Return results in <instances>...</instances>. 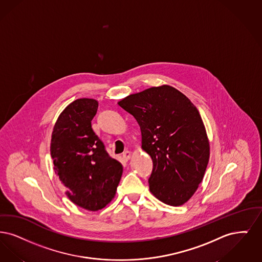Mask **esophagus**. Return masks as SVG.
<instances>
[{
	"label": "esophagus",
	"mask_w": 262,
	"mask_h": 262,
	"mask_svg": "<svg viewBox=\"0 0 262 262\" xmlns=\"http://www.w3.org/2000/svg\"><path fill=\"white\" fill-rule=\"evenodd\" d=\"M130 158H131V152L130 151H128V150H126L125 152H123V155H122V159L125 160V161H128V160H130Z\"/></svg>",
	"instance_id": "esophagus-1"
}]
</instances>
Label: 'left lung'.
I'll list each match as a JSON object with an SVG mask.
<instances>
[{
  "mask_svg": "<svg viewBox=\"0 0 262 262\" xmlns=\"http://www.w3.org/2000/svg\"><path fill=\"white\" fill-rule=\"evenodd\" d=\"M118 104L135 117L142 148L152 160L149 191L166 205L187 203L203 181L209 160V142L196 107L168 85L132 94Z\"/></svg>",
  "mask_w": 262,
  "mask_h": 262,
  "instance_id": "obj_1",
  "label": "left lung"
}]
</instances>
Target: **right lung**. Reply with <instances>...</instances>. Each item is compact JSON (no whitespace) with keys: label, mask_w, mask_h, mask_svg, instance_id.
Returning a JSON list of instances; mask_svg holds the SVG:
<instances>
[{"label":"right lung","mask_w":262,"mask_h":262,"mask_svg":"<svg viewBox=\"0 0 262 262\" xmlns=\"http://www.w3.org/2000/svg\"><path fill=\"white\" fill-rule=\"evenodd\" d=\"M98 106L94 99L71 102L59 114L51 141L54 169L67 195L90 211L112 202L123 172L122 164L110 157L92 129Z\"/></svg>","instance_id":"add662e5"}]
</instances>
